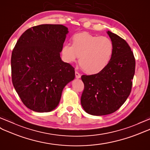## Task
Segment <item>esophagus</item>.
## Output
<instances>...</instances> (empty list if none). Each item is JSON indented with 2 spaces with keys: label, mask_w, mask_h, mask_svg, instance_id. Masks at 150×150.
<instances>
[{
  "label": "esophagus",
  "mask_w": 150,
  "mask_h": 150,
  "mask_svg": "<svg viewBox=\"0 0 150 150\" xmlns=\"http://www.w3.org/2000/svg\"><path fill=\"white\" fill-rule=\"evenodd\" d=\"M75 76H76V78L77 79H79L80 78H81V75H80L79 73L77 71L75 72Z\"/></svg>",
  "instance_id": "obj_1"
}]
</instances>
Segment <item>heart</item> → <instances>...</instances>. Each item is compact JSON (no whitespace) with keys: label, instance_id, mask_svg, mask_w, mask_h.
Masks as SVG:
<instances>
[{"label":"heart","instance_id":"obj_1","mask_svg":"<svg viewBox=\"0 0 150 150\" xmlns=\"http://www.w3.org/2000/svg\"><path fill=\"white\" fill-rule=\"evenodd\" d=\"M72 41V45L67 42L62 49L65 62H75L79 57L80 65L88 74H97L107 67L113 53L110 39L83 32L75 34Z\"/></svg>","mask_w":150,"mask_h":150}]
</instances>
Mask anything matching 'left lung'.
<instances>
[{"mask_svg": "<svg viewBox=\"0 0 150 150\" xmlns=\"http://www.w3.org/2000/svg\"><path fill=\"white\" fill-rule=\"evenodd\" d=\"M107 33L113 44L109 64L97 74L81 76L85 88L81 104L94 116L111 114L122 106L130 93L135 74L136 61L129 45L118 35Z\"/></svg>", "mask_w": 150, "mask_h": 150, "instance_id": "obj_1", "label": "left lung"}]
</instances>
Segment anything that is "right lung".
I'll list each match as a JSON object with an SVG mask.
<instances>
[{
	"mask_svg": "<svg viewBox=\"0 0 150 150\" xmlns=\"http://www.w3.org/2000/svg\"><path fill=\"white\" fill-rule=\"evenodd\" d=\"M68 33L62 25H38L27 29L14 47L11 60L13 86L32 111H53L64 88L75 78L74 68L60 58Z\"/></svg>",
	"mask_w": 150,
	"mask_h": 150,
	"instance_id": "1",
	"label": "right lung"
}]
</instances>
